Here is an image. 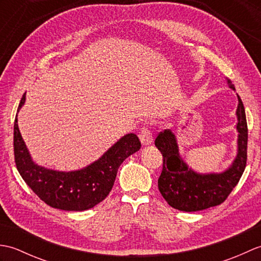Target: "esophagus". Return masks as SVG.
Instances as JSON below:
<instances>
[{"instance_id": "1", "label": "esophagus", "mask_w": 261, "mask_h": 261, "mask_svg": "<svg viewBox=\"0 0 261 261\" xmlns=\"http://www.w3.org/2000/svg\"><path fill=\"white\" fill-rule=\"evenodd\" d=\"M139 138H140V141L142 143V146H145V147L150 146L151 143L153 142V138H152L151 132L149 131L147 127H143V129L141 130Z\"/></svg>"}]
</instances>
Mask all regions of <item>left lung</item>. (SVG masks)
I'll use <instances>...</instances> for the list:
<instances>
[{
	"mask_svg": "<svg viewBox=\"0 0 261 261\" xmlns=\"http://www.w3.org/2000/svg\"><path fill=\"white\" fill-rule=\"evenodd\" d=\"M226 83L236 92L232 82L226 79ZM237 96V154L223 171L199 173L193 169L180 156L176 135L171 129L160 132L156 138L154 145L164 158L158 188L171 207L182 212H196L216 206L225 201L240 180L247 164L248 127L245 107L240 96L238 94Z\"/></svg>",
	"mask_w": 261,
	"mask_h": 261,
	"instance_id": "8db88e82",
	"label": "left lung"
}]
</instances>
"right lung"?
I'll return each instance as SVG.
<instances>
[{"mask_svg": "<svg viewBox=\"0 0 261 261\" xmlns=\"http://www.w3.org/2000/svg\"><path fill=\"white\" fill-rule=\"evenodd\" d=\"M24 103L25 93L21 98L18 113ZM18 113L13 135L16 168L27 185L54 208L80 212L102 202L112 190L121 164L141 147L137 135L127 134L85 167L69 171L50 169L33 162L19 130Z\"/></svg>", "mask_w": 261, "mask_h": 261, "instance_id": "right-lung-1", "label": "right lung"}]
</instances>
